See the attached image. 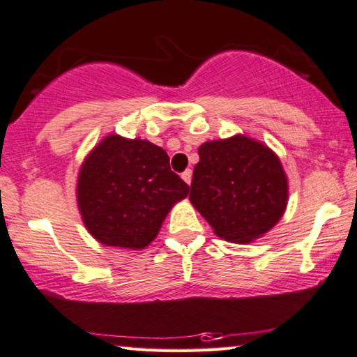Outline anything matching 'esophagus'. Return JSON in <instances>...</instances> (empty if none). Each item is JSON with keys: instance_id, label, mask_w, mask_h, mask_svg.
Segmentation results:
<instances>
[{"instance_id": "34e87169", "label": "esophagus", "mask_w": 357, "mask_h": 357, "mask_svg": "<svg viewBox=\"0 0 357 357\" xmlns=\"http://www.w3.org/2000/svg\"><path fill=\"white\" fill-rule=\"evenodd\" d=\"M181 178H183L184 181H186L188 184H191V179H192V171H191V169H186V171H184V173L181 174Z\"/></svg>"}]
</instances>
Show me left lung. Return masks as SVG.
<instances>
[{
    "label": "left lung",
    "instance_id": "8db88e82",
    "mask_svg": "<svg viewBox=\"0 0 357 357\" xmlns=\"http://www.w3.org/2000/svg\"><path fill=\"white\" fill-rule=\"evenodd\" d=\"M287 194L281 161L259 142L235 135L199 146L189 201L220 238L263 236L282 217Z\"/></svg>",
    "mask_w": 357,
    "mask_h": 357
}]
</instances>
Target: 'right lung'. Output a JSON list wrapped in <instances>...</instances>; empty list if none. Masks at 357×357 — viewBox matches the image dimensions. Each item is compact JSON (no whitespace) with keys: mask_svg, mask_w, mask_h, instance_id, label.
I'll return each instance as SVG.
<instances>
[{"mask_svg":"<svg viewBox=\"0 0 357 357\" xmlns=\"http://www.w3.org/2000/svg\"><path fill=\"white\" fill-rule=\"evenodd\" d=\"M189 186L169 168V156L146 140L109 135L94 149L78 178V207L99 243L142 250Z\"/></svg>","mask_w":357,"mask_h":357,"instance_id":"right-lung-1","label":"right lung"}]
</instances>
